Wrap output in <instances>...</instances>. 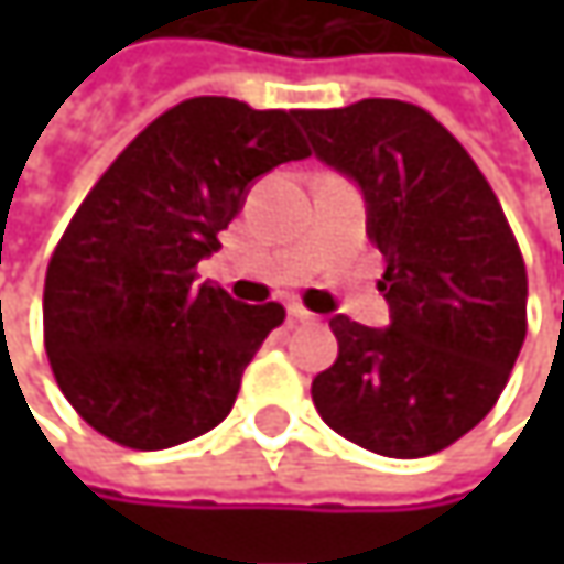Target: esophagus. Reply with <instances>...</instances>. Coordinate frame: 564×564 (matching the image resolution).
I'll list each match as a JSON object with an SVG mask.
<instances>
[{
  "instance_id": "obj_1",
  "label": "esophagus",
  "mask_w": 564,
  "mask_h": 564,
  "mask_svg": "<svg viewBox=\"0 0 564 564\" xmlns=\"http://www.w3.org/2000/svg\"><path fill=\"white\" fill-rule=\"evenodd\" d=\"M286 313L293 316V319H300V323H310V319H316L303 303H286Z\"/></svg>"
}]
</instances>
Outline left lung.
<instances>
[{"instance_id": "8db88e82", "label": "left lung", "mask_w": 564, "mask_h": 564, "mask_svg": "<svg viewBox=\"0 0 564 564\" xmlns=\"http://www.w3.org/2000/svg\"><path fill=\"white\" fill-rule=\"evenodd\" d=\"M296 120L326 166L359 182L392 310L389 329L329 319L339 356L313 379V404L372 454H437L490 414L522 349L516 235L470 153L424 107L369 97Z\"/></svg>"}]
</instances>
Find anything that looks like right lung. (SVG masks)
I'll return each instance as SVG.
<instances>
[{"mask_svg": "<svg viewBox=\"0 0 564 564\" xmlns=\"http://www.w3.org/2000/svg\"><path fill=\"white\" fill-rule=\"evenodd\" d=\"M296 110L192 97L160 113L67 221L45 274V352L57 389L104 437L163 451L218 427L281 303L195 281L248 185L306 160Z\"/></svg>", "mask_w": 564, "mask_h": 564, "instance_id": "1", "label": "right lung"}]
</instances>
